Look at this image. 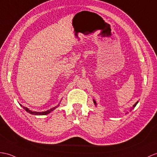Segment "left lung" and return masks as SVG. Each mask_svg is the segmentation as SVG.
Wrapping results in <instances>:
<instances>
[{
    "instance_id": "obj_1",
    "label": "left lung",
    "mask_w": 157,
    "mask_h": 157,
    "mask_svg": "<svg viewBox=\"0 0 157 157\" xmlns=\"http://www.w3.org/2000/svg\"><path fill=\"white\" fill-rule=\"evenodd\" d=\"M93 101H94V104H95V105H96H96H97V104H96V101H95V100H94V99H93ZM138 101H136V102L135 104H134L133 105V106H132V108L130 109V111H131V110H132V109H133V108H134V107H135V106H136V104H138ZM127 113H128V112H127ZM127 113H126V114H127Z\"/></svg>"
}]
</instances>
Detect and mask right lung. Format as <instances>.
<instances>
[{
  "mask_svg": "<svg viewBox=\"0 0 157 157\" xmlns=\"http://www.w3.org/2000/svg\"><path fill=\"white\" fill-rule=\"evenodd\" d=\"M20 105H21V106H22V107L23 108V109H25V111H27L28 113H29V114H33V115H47V114H49L50 112H52V111H53V110H55V109L57 108L58 106H59V104H58V105H57V106H56V107L51 108V109H49V110H47V111H44V112H35V111H32V110H29V109L28 108L23 106V105H22L21 104H20Z\"/></svg>",
  "mask_w": 157,
  "mask_h": 157,
  "instance_id": "right-lung-1",
  "label": "right lung"
}]
</instances>
